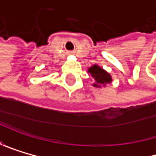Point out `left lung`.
Returning <instances> with one entry per match:
<instances>
[{"label":"left lung","instance_id":"left-lung-1","mask_svg":"<svg viewBox=\"0 0 156 156\" xmlns=\"http://www.w3.org/2000/svg\"><path fill=\"white\" fill-rule=\"evenodd\" d=\"M89 73L94 77L97 84H94L95 87H100L99 84H105L111 82V76L108 73H107L105 70H103L98 65H94L89 69Z\"/></svg>","mask_w":156,"mask_h":156}]
</instances>
